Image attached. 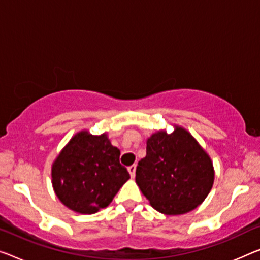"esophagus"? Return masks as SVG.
<instances>
[{
    "label": "esophagus",
    "mask_w": 260,
    "mask_h": 260,
    "mask_svg": "<svg viewBox=\"0 0 260 260\" xmlns=\"http://www.w3.org/2000/svg\"><path fill=\"white\" fill-rule=\"evenodd\" d=\"M127 171H129L131 178H134L135 174H136V165H131V166L127 167Z\"/></svg>",
    "instance_id": "1"
}]
</instances>
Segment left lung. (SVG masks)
<instances>
[{"label":"left lung","instance_id":"left-lung-1","mask_svg":"<svg viewBox=\"0 0 260 260\" xmlns=\"http://www.w3.org/2000/svg\"><path fill=\"white\" fill-rule=\"evenodd\" d=\"M136 182L155 210L180 215L197 208L213 187L210 158L189 133L177 127L147 139L146 155L138 161Z\"/></svg>","mask_w":260,"mask_h":260}]
</instances>
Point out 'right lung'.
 <instances>
[{
  "instance_id": "obj_1",
  "label": "right lung",
  "mask_w": 260,
  "mask_h": 260,
  "mask_svg": "<svg viewBox=\"0 0 260 260\" xmlns=\"http://www.w3.org/2000/svg\"><path fill=\"white\" fill-rule=\"evenodd\" d=\"M119 154L106 135H75L52 166V183L59 200L81 214L106 208L130 178Z\"/></svg>"
}]
</instances>
